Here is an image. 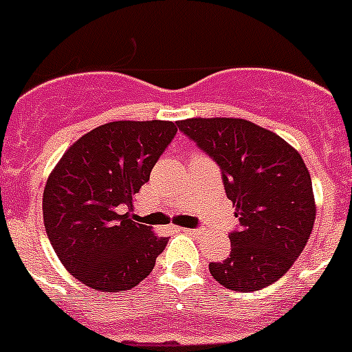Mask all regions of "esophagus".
<instances>
[{
    "instance_id": "obj_1",
    "label": "esophagus",
    "mask_w": 352,
    "mask_h": 352,
    "mask_svg": "<svg viewBox=\"0 0 352 352\" xmlns=\"http://www.w3.org/2000/svg\"><path fill=\"white\" fill-rule=\"evenodd\" d=\"M183 232H186V234H199V229H182Z\"/></svg>"
}]
</instances>
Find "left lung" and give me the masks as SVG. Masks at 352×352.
<instances>
[{"mask_svg":"<svg viewBox=\"0 0 352 352\" xmlns=\"http://www.w3.org/2000/svg\"><path fill=\"white\" fill-rule=\"evenodd\" d=\"M179 132L222 169L227 199L239 226L231 254L210 273L231 291H261L300 257L312 232L316 203L303 158L282 138L238 118H192Z\"/></svg>","mask_w":352,"mask_h":352,"instance_id":"8db88e82","label":"left lung"}]
</instances>
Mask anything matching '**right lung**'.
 Segmentation results:
<instances>
[{"label":"right lung","instance_id":"right-lung-1","mask_svg":"<svg viewBox=\"0 0 352 352\" xmlns=\"http://www.w3.org/2000/svg\"><path fill=\"white\" fill-rule=\"evenodd\" d=\"M176 132L173 121L105 123L74 142L49 176L45 232L65 268L88 287L130 291L155 268L169 239L126 210Z\"/></svg>","mask_w":352,"mask_h":352}]
</instances>
